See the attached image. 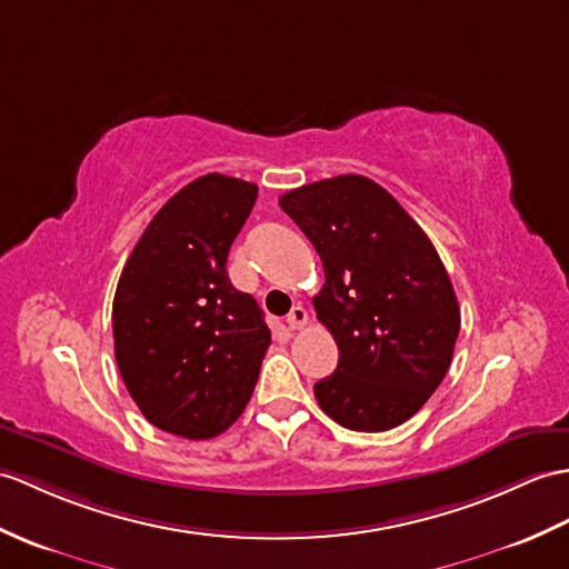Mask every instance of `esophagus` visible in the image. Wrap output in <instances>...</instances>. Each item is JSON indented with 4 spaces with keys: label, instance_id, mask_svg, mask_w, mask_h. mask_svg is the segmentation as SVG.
Here are the masks:
<instances>
[{
    "label": "esophagus",
    "instance_id": "1",
    "mask_svg": "<svg viewBox=\"0 0 569 569\" xmlns=\"http://www.w3.org/2000/svg\"><path fill=\"white\" fill-rule=\"evenodd\" d=\"M286 325H288V329H302L308 325V310L302 306H296L286 317Z\"/></svg>",
    "mask_w": 569,
    "mask_h": 569
}]
</instances>
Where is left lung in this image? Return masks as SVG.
<instances>
[{"label": "left lung", "mask_w": 569, "mask_h": 569, "mask_svg": "<svg viewBox=\"0 0 569 569\" xmlns=\"http://www.w3.org/2000/svg\"><path fill=\"white\" fill-rule=\"evenodd\" d=\"M279 203L325 269L312 302L339 363L315 382L317 402L351 431L400 427L441 386L460 332L439 252L386 189L359 174L306 183Z\"/></svg>", "instance_id": "left-lung-1"}]
</instances>
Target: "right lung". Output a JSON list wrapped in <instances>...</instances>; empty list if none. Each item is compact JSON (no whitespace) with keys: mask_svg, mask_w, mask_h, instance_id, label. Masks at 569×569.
I'll use <instances>...</instances> for the list:
<instances>
[{"mask_svg":"<svg viewBox=\"0 0 569 569\" xmlns=\"http://www.w3.org/2000/svg\"><path fill=\"white\" fill-rule=\"evenodd\" d=\"M257 183L206 174L160 208L113 296L116 363L157 429L213 439L252 398L271 345L257 300L228 279V254Z\"/></svg>","mask_w":569,"mask_h":569,"instance_id":"obj_1","label":"right lung"}]
</instances>
